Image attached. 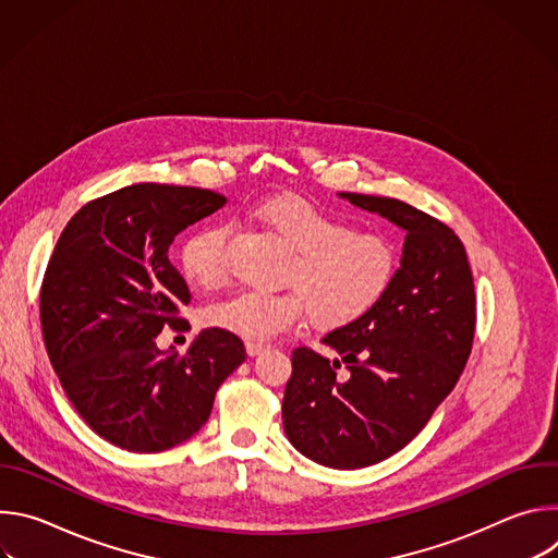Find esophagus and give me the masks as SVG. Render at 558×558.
Segmentation results:
<instances>
[{
	"label": "esophagus",
	"mask_w": 558,
	"mask_h": 558,
	"mask_svg": "<svg viewBox=\"0 0 558 558\" xmlns=\"http://www.w3.org/2000/svg\"><path fill=\"white\" fill-rule=\"evenodd\" d=\"M271 347L269 344H265V342H247V353L254 357V355H260V353H265V351H269Z\"/></svg>",
	"instance_id": "1"
}]
</instances>
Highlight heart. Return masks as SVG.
I'll list each match as a JSON object with an SVG mask.
<instances>
[{
    "mask_svg": "<svg viewBox=\"0 0 558 558\" xmlns=\"http://www.w3.org/2000/svg\"><path fill=\"white\" fill-rule=\"evenodd\" d=\"M252 216L293 252L284 293L243 291L205 308V325L247 342H267L293 327L304 313L320 329H340L364 317L388 293L400 250L381 231H360L300 196L258 203ZM229 231L209 225L194 231L181 250V269L201 289L225 284Z\"/></svg>",
    "mask_w": 558,
    "mask_h": 558,
    "instance_id": "b5f03b06",
    "label": "heart"
}]
</instances>
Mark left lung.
I'll return each instance as SVG.
<instances>
[{"label": "left lung", "mask_w": 558, "mask_h": 558, "mask_svg": "<svg viewBox=\"0 0 558 558\" xmlns=\"http://www.w3.org/2000/svg\"><path fill=\"white\" fill-rule=\"evenodd\" d=\"M340 196L407 231L402 265L375 308L323 338L342 360L293 349L282 426L311 461L355 470L428 424L470 357L476 311L468 256L448 225L397 198ZM342 363L347 378L335 371Z\"/></svg>", "instance_id": "obj_1"}]
</instances>
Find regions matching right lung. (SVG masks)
Segmentation results:
<instances>
[{
  "label": "right lung",
  "instance_id": "1",
  "mask_svg": "<svg viewBox=\"0 0 558 558\" xmlns=\"http://www.w3.org/2000/svg\"><path fill=\"white\" fill-rule=\"evenodd\" d=\"M225 203L201 187L128 185L78 209L48 260L39 317L50 364L76 413L123 450L161 452L196 435L247 357L241 338L214 327L185 355L154 340L190 327L170 245Z\"/></svg>",
  "mask_w": 558,
  "mask_h": 558
}]
</instances>
